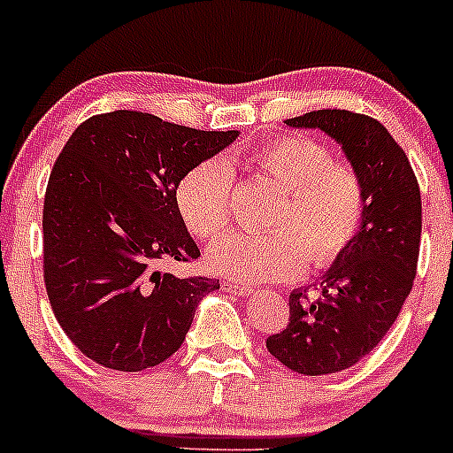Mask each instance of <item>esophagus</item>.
<instances>
[{"label": "esophagus", "instance_id": "esophagus-1", "mask_svg": "<svg viewBox=\"0 0 453 453\" xmlns=\"http://www.w3.org/2000/svg\"><path fill=\"white\" fill-rule=\"evenodd\" d=\"M221 289L223 292H227V294H232V296H249V294H253V289L251 288H247V285H238V283H221Z\"/></svg>", "mask_w": 453, "mask_h": 453}]
</instances>
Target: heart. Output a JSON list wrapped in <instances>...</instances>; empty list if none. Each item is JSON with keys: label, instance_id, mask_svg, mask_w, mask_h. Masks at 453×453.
<instances>
[{"label": "heart", "instance_id": "b5f03b06", "mask_svg": "<svg viewBox=\"0 0 453 453\" xmlns=\"http://www.w3.org/2000/svg\"><path fill=\"white\" fill-rule=\"evenodd\" d=\"M251 161L259 174L288 189L285 200L270 217V234L221 238L211 247L209 266L241 283H266L296 279L306 262L315 268L339 262L356 241L366 211L360 174L309 136L266 140L253 149ZM234 183L232 164L221 155L180 179L176 209L196 238L212 241L227 230Z\"/></svg>", "mask_w": 453, "mask_h": 453}]
</instances>
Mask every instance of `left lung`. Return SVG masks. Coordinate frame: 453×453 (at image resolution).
I'll use <instances>...</instances> for the list:
<instances>
[{
	"label": "left lung",
	"instance_id": "left-lung-1",
	"mask_svg": "<svg viewBox=\"0 0 453 453\" xmlns=\"http://www.w3.org/2000/svg\"><path fill=\"white\" fill-rule=\"evenodd\" d=\"M285 123L334 138L366 189L360 232L324 273L321 296L289 294V324L266 341L294 372L330 375L368 356L396 321L418 270L422 196L404 150L372 117L313 111Z\"/></svg>",
	"mask_w": 453,
	"mask_h": 453
}]
</instances>
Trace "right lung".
<instances>
[{
  "mask_svg": "<svg viewBox=\"0 0 453 453\" xmlns=\"http://www.w3.org/2000/svg\"><path fill=\"white\" fill-rule=\"evenodd\" d=\"M236 138V129L114 111L87 119L65 142L44 196V283L57 321L89 360L138 372L183 345L197 303L219 280L157 270L200 257L176 187Z\"/></svg>",
  "mask_w": 453,
  "mask_h": 453,
  "instance_id": "right-lung-1",
  "label": "right lung"
}]
</instances>
